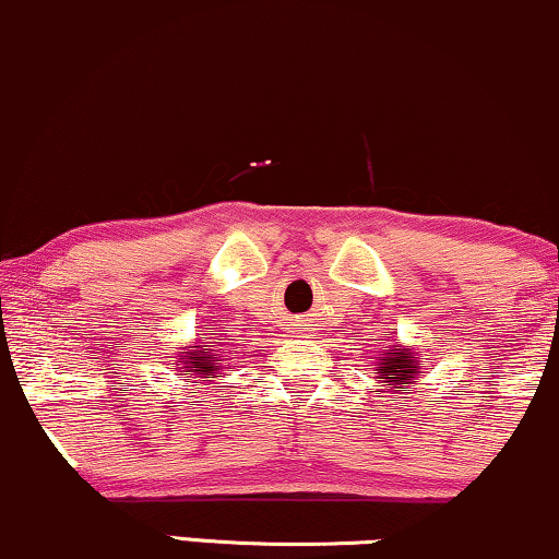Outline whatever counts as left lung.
<instances>
[{"mask_svg": "<svg viewBox=\"0 0 559 559\" xmlns=\"http://www.w3.org/2000/svg\"><path fill=\"white\" fill-rule=\"evenodd\" d=\"M382 357H377L374 374L377 382H385L390 388H408L418 377V354L413 349H403L401 344L382 346ZM380 393V390H377Z\"/></svg>", "mask_w": 559, "mask_h": 559, "instance_id": "obj_1", "label": "left lung"}]
</instances>
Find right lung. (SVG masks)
<instances>
[{"label":"right lung","mask_w":559,"mask_h":559,"mask_svg":"<svg viewBox=\"0 0 559 559\" xmlns=\"http://www.w3.org/2000/svg\"><path fill=\"white\" fill-rule=\"evenodd\" d=\"M221 342H198V346H187L185 352H179V372L187 377H194V380H205V377H223V369H226L228 359L223 349H215ZM192 382V380H190Z\"/></svg>","instance_id":"1"}]
</instances>
